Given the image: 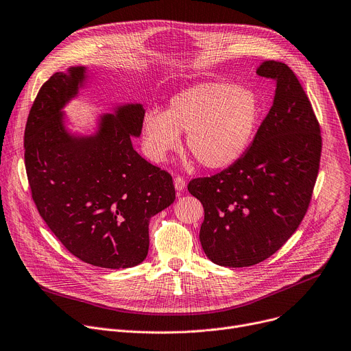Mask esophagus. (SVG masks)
I'll use <instances>...</instances> for the list:
<instances>
[{
	"mask_svg": "<svg viewBox=\"0 0 351 351\" xmlns=\"http://www.w3.org/2000/svg\"><path fill=\"white\" fill-rule=\"evenodd\" d=\"M174 186H176L177 191H182L184 188H185V178L181 177V176H177L174 178Z\"/></svg>",
	"mask_w": 351,
	"mask_h": 351,
	"instance_id": "1",
	"label": "esophagus"
}]
</instances>
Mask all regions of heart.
I'll use <instances>...</instances> for the list:
<instances>
[{
	"mask_svg": "<svg viewBox=\"0 0 351 351\" xmlns=\"http://www.w3.org/2000/svg\"><path fill=\"white\" fill-rule=\"evenodd\" d=\"M261 115L256 91L226 82L201 83L176 94L166 112L147 111L143 119L145 149L150 158L163 160L180 145L208 170L230 167L250 146Z\"/></svg>",
	"mask_w": 351,
	"mask_h": 351,
	"instance_id": "obj_1",
	"label": "heart"
}]
</instances>
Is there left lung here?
Returning <instances> with one entry per match:
<instances>
[{"instance_id": "1", "label": "left lung", "mask_w": 351, "mask_h": 351, "mask_svg": "<svg viewBox=\"0 0 351 351\" xmlns=\"http://www.w3.org/2000/svg\"><path fill=\"white\" fill-rule=\"evenodd\" d=\"M257 74L271 78L277 88L250 147L230 167L188 184L205 210L199 230L205 254L233 268L273 256L300 226L322 153L319 122L293 71L269 60Z\"/></svg>"}]
</instances>
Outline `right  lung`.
I'll use <instances>...</instances> for the list:
<instances>
[{"mask_svg":"<svg viewBox=\"0 0 351 351\" xmlns=\"http://www.w3.org/2000/svg\"><path fill=\"white\" fill-rule=\"evenodd\" d=\"M84 67L55 73L40 87L25 126V167L42 219L77 258L129 268L149 250V221L176 199L173 177L132 146L141 104L104 115L95 136L64 130L62 108L84 82Z\"/></svg>","mask_w":351,"mask_h":351,"instance_id":"1","label":"right lung"}]
</instances>
